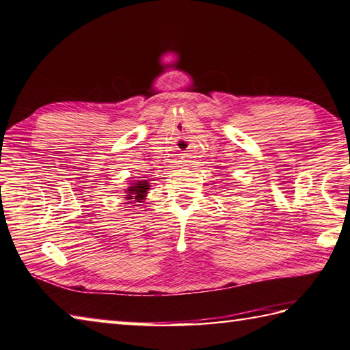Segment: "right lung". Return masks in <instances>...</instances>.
Wrapping results in <instances>:
<instances>
[{
  "label": "right lung",
  "mask_w": 350,
  "mask_h": 350,
  "mask_svg": "<svg viewBox=\"0 0 350 350\" xmlns=\"http://www.w3.org/2000/svg\"><path fill=\"white\" fill-rule=\"evenodd\" d=\"M147 191H148V182H137L135 185H132V187L128 188V191H124V192L128 194L126 196V198L139 203V200H144Z\"/></svg>",
  "instance_id": "1"
}]
</instances>
